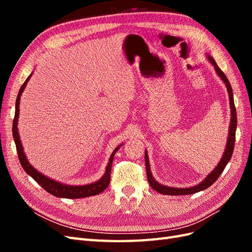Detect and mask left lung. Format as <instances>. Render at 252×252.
I'll use <instances>...</instances> for the list:
<instances>
[{
	"mask_svg": "<svg viewBox=\"0 0 252 252\" xmlns=\"http://www.w3.org/2000/svg\"><path fill=\"white\" fill-rule=\"evenodd\" d=\"M208 60L210 61V63L215 66V69L218 73L219 77L223 80V82L225 83V85L227 87V91L228 94H229V101H230V109H231V120H230V127H229V135H228V140H227V145L225 148V152L220 158V163L218 164V166L216 167L213 171H211L207 178H206L203 182H201L200 184H197L193 187H189V188H175V187H168L165 186L162 184H158V183L152 177V173L150 171V165H149V159H148V155L147 151L145 150V164H146V173H147V180L149 185L152 187V189H155L157 192H159L162 194H167V195H185V194H192L195 192L202 191V190L208 188L209 186H211L213 183H215L218 178L220 175L225 169L226 165L228 164V162L230 161L232 152H233V148H234V142H235V130H236V111H235V107H234V101H233V94H232V88L229 81H228L227 77L225 75V73L220 69V67L217 65L216 61L213 60L210 56H208Z\"/></svg>",
	"mask_w": 252,
	"mask_h": 252,
	"instance_id": "8db88e82",
	"label": "left lung"
}]
</instances>
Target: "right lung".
I'll use <instances>...</instances> for the list:
<instances>
[{"label":"right lung","instance_id":"right-lung-1","mask_svg":"<svg viewBox=\"0 0 252 252\" xmlns=\"http://www.w3.org/2000/svg\"><path fill=\"white\" fill-rule=\"evenodd\" d=\"M32 74L26 79V81L23 84L19 94L17 96V101H16V113H14V119H13V123H12V134H13V139L14 143H16V147L18 151V156L20 163L22 165L23 168L29 174L37 184L41 185L47 192L50 194L58 196V197H66V199H81V197H87L91 195H96L98 193L103 192L104 190L108 187L109 183H110V172H111V166L113 162V157L116 155V152L118 149L121 147L118 146L116 149L113 150V152L110 156L109 162L107 164V167H106V171L104 173L103 177L98 180L95 183H93V184H88V185H83V186H69V185H65L62 184V183H59L57 181H53L49 179L48 177H45L44 174L34 169L33 167L29 164L27 161V158L25 157L24 151H23V146L21 144L20 140V135L18 132V120H19V114H20V100H21V94L23 91H24L27 82L29 81Z\"/></svg>","mask_w":252,"mask_h":252}]
</instances>
